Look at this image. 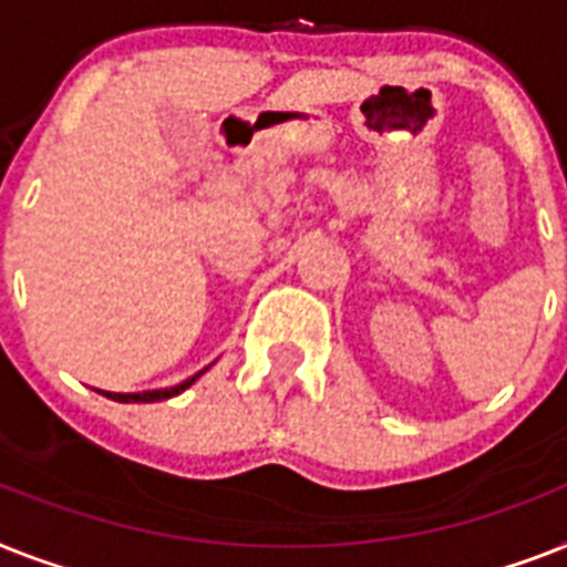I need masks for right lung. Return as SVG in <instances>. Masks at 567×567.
<instances>
[{
    "label": "right lung",
    "instance_id": "obj_1",
    "mask_svg": "<svg viewBox=\"0 0 567 567\" xmlns=\"http://www.w3.org/2000/svg\"><path fill=\"white\" fill-rule=\"evenodd\" d=\"M209 370V367H206ZM206 370H200L197 375H192V379H186L183 384H177V388H168V390H148V393H107L113 402H163V399H172V395H179L186 388H192L200 375H204Z\"/></svg>",
    "mask_w": 567,
    "mask_h": 567
}]
</instances>
